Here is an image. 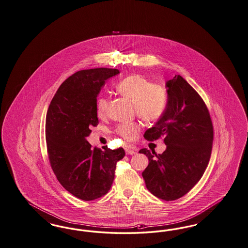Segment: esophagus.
<instances>
[{"label":"esophagus","instance_id":"obj_1","mask_svg":"<svg viewBox=\"0 0 248 248\" xmlns=\"http://www.w3.org/2000/svg\"><path fill=\"white\" fill-rule=\"evenodd\" d=\"M125 152H126V154H128V155H135V154H137V149L128 146V147L125 148Z\"/></svg>","mask_w":248,"mask_h":248}]
</instances>
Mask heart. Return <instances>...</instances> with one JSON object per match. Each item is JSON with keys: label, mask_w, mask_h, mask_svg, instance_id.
Returning a JSON list of instances; mask_svg holds the SVG:
<instances>
[{"label": "heart", "mask_w": 248, "mask_h": 248, "mask_svg": "<svg viewBox=\"0 0 248 248\" xmlns=\"http://www.w3.org/2000/svg\"><path fill=\"white\" fill-rule=\"evenodd\" d=\"M116 91L134 103L135 110L140 118L147 122H156L162 117L168 105V93L166 89L152 84L150 80L139 76L131 75L119 81L115 86ZM109 100L100 97L97 101V114L99 118L107 115ZM141 129L138 123L122 124L116 128V133L122 138L132 141L138 138Z\"/></svg>", "instance_id": "heart-1"}]
</instances>
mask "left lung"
Wrapping results in <instances>:
<instances>
[{
  "instance_id": "obj_1",
  "label": "left lung",
  "mask_w": 248,
  "mask_h": 248,
  "mask_svg": "<svg viewBox=\"0 0 248 248\" xmlns=\"http://www.w3.org/2000/svg\"><path fill=\"white\" fill-rule=\"evenodd\" d=\"M166 89V110L144 134L149 141L163 137L166 149L158 155L147 149L139 153L149 158L142 172L148 190L171 201L187 194L202 177L211 154L213 126L205 102L186 80L175 75Z\"/></svg>"
}]
</instances>
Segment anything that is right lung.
I'll use <instances>...</instances> for the list:
<instances>
[{
	"label": "right lung",
	"instance_id": "right-lung-1",
	"mask_svg": "<svg viewBox=\"0 0 248 248\" xmlns=\"http://www.w3.org/2000/svg\"><path fill=\"white\" fill-rule=\"evenodd\" d=\"M118 69L81 70L65 80L50 102L46 142L50 166L63 188L85 201L109 192L124 149L91 148L90 128L99 124L97 97L105 81Z\"/></svg>",
	"mask_w": 248,
	"mask_h": 248
}]
</instances>
